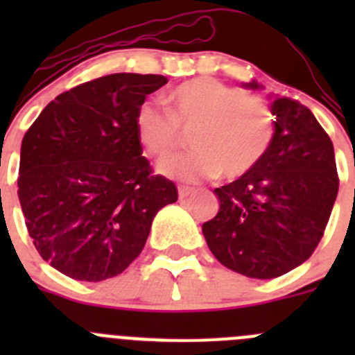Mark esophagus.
Instances as JSON below:
<instances>
[{
  "mask_svg": "<svg viewBox=\"0 0 355 355\" xmlns=\"http://www.w3.org/2000/svg\"><path fill=\"white\" fill-rule=\"evenodd\" d=\"M178 192H180V199L183 200V199H187L188 196H192L196 190H193V188H188V187H180V190H178Z\"/></svg>",
  "mask_w": 355,
  "mask_h": 355,
  "instance_id": "34e87169",
  "label": "esophagus"
}]
</instances>
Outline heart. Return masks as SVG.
<instances>
[{
  "label": "heart",
  "mask_w": 355,
  "mask_h": 355,
  "mask_svg": "<svg viewBox=\"0 0 355 355\" xmlns=\"http://www.w3.org/2000/svg\"><path fill=\"white\" fill-rule=\"evenodd\" d=\"M167 114L142 103L133 117L135 137L155 158L171 156L188 130L193 147L163 163L162 172L188 183L222 174L234 180L252 171L275 135V119L265 99L243 94L215 78H196L165 96Z\"/></svg>",
  "instance_id": "b5f03b06"
}]
</instances>
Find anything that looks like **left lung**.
<instances>
[{"instance_id": "8db88e82", "label": "left lung", "mask_w": 355, "mask_h": 355, "mask_svg": "<svg viewBox=\"0 0 355 355\" xmlns=\"http://www.w3.org/2000/svg\"><path fill=\"white\" fill-rule=\"evenodd\" d=\"M241 87L263 89L254 80ZM268 99L270 149L252 171L213 190L220 208L202 224L213 256L252 279L279 277L311 256L340 187L334 147L311 110L290 97Z\"/></svg>"}]
</instances>
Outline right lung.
Returning <instances> with one entry per match:
<instances>
[{
  "label": "right lung",
  "instance_id": "right-lung-1",
  "mask_svg": "<svg viewBox=\"0 0 355 355\" xmlns=\"http://www.w3.org/2000/svg\"><path fill=\"white\" fill-rule=\"evenodd\" d=\"M158 74L117 72L78 85L40 112L21 144L17 193L40 258L99 283L139 258L150 224L178 188L150 174L135 112L162 89Z\"/></svg>",
  "mask_w": 355,
  "mask_h": 355
}]
</instances>
